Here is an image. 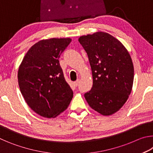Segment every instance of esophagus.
Masks as SVG:
<instances>
[{
  "instance_id": "1",
  "label": "esophagus",
  "mask_w": 153,
  "mask_h": 153,
  "mask_svg": "<svg viewBox=\"0 0 153 153\" xmlns=\"http://www.w3.org/2000/svg\"><path fill=\"white\" fill-rule=\"evenodd\" d=\"M79 83V79H77V80H76V81L74 82V84H75V86H78Z\"/></svg>"
}]
</instances>
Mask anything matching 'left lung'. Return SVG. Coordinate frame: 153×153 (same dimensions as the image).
Instances as JSON below:
<instances>
[{
  "label": "left lung",
  "mask_w": 153,
  "mask_h": 153,
  "mask_svg": "<svg viewBox=\"0 0 153 153\" xmlns=\"http://www.w3.org/2000/svg\"><path fill=\"white\" fill-rule=\"evenodd\" d=\"M78 41L88 56L93 78L92 88L84 97L96 111L112 115L125 104L132 88L131 56L122 44L107 33L82 36Z\"/></svg>",
  "instance_id": "1"
}]
</instances>
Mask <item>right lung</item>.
<instances>
[{
  "mask_svg": "<svg viewBox=\"0 0 153 153\" xmlns=\"http://www.w3.org/2000/svg\"><path fill=\"white\" fill-rule=\"evenodd\" d=\"M70 38L40 40L30 48L18 70V82L25 102L44 117H55L67 109L73 91L65 79L59 58Z\"/></svg>",
  "mask_w": 153,
  "mask_h": 153,
  "instance_id": "add662e5",
  "label": "right lung"
}]
</instances>
